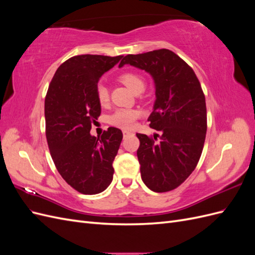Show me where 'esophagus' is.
I'll return each instance as SVG.
<instances>
[{"instance_id": "1", "label": "esophagus", "mask_w": 255, "mask_h": 255, "mask_svg": "<svg viewBox=\"0 0 255 255\" xmlns=\"http://www.w3.org/2000/svg\"><path fill=\"white\" fill-rule=\"evenodd\" d=\"M123 137H127V136H128V135H130V134H132V133H130V132H128V130H123Z\"/></svg>"}]
</instances>
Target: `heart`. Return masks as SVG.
<instances>
[{"mask_svg":"<svg viewBox=\"0 0 255 255\" xmlns=\"http://www.w3.org/2000/svg\"><path fill=\"white\" fill-rule=\"evenodd\" d=\"M119 80L122 84H125L130 91H133L134 94L142 91L144 88V80L142 79L141 75L137 73L126 72L120 75ZM96 92H97L98 102L100 103V105H105L107 102H109V99H110L109 89L106 88L104 84L102 83L98 84ZM138 116H139V113H138L136 110L122 109V110L116 111L111 116L110 122L115 127H118L121 128H130L134 127Z\"/></svg>","mask_w":255,"mask_h":255,"instance_id":"b5f03b06","label":"heart"}]
</instances>
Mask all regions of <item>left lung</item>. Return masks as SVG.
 <instances>
[{"label": "left lung", "mask_w": 255, "mask_h": 255, "mask_svg": "<svg viewBox=\"0 0 255 255\" xmlns=\"http://www.w3.org/2000/svg\"><path fill=\"white\" fill-rule=\"evenodd\" d=\"M125 65L148 72L155 85L156 100L148 121L160 136L155 142L136 134L140 141L137 157L141 180L155 192L172 190L195 170L203 150L207 126L201 85L194 70L167 49L129 54L119 67Z\"/></svg>", "instance_id": "left-lung-1"}]
</instances>
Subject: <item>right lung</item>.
<instances>
[{
  "label": "right lung",
  "instance_id": "add662e5",
  "mask_svg": "<svg viewBox=\"0 0 255 255\" xmlns=\"http://www.w3.org/2000/svg\"><path fill=\"white\" fill-rule=\"evenodd\" d=\"M122 57L86 54L69 58L58 67L45 97V135L51 156L63 179L84 195L100 194L113 181L122 132L109 128L97 138L90 129L101 114L98 82Z\"/></svg>",
  "mask_w": 255,
  "mask_h": 255
}]
</instances>
